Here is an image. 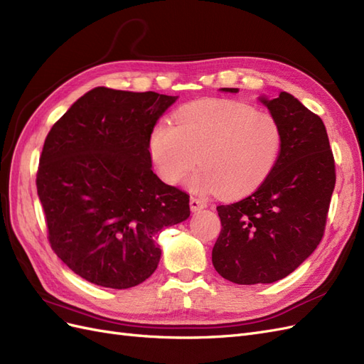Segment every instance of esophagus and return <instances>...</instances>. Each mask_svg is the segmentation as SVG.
Here are the masks:
<instances>
[{
	"mask_svg": "<svg viewBox=\"0 0 364 364\" xmlns=\"http://www.w3.org/2000/svg\"><path fill=\"white\" fill-rule=\"evenodd\" d=\"M190 206H191V211L196 213V211H200V209L206 208L208 202L205 199H202V197H191Z\"/></svg>",
	"mask_w": 364,
	"mask_h": 364,
	"instance_id": "34e87169",
	"label": "esophagus"
}]
</instances>
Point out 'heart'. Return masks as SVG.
I'll return each instance as SVG.
<instances>
[{
  "mask_svg": "<svg viewBox=\"0 0 364 364\" xmlns=\"http://www.w3.org/2000/svg\"><path fill=\"white\" fill-rule=\"evenodd\" d=\"M159 119L149 135V153L167 182H179L199 161L193 183L226 197L255 190L277 165L284 134L278 118L237 100H200Z\"/></svg>",
  "mask_w": 364,
  "mask_h": 364,
  "instance_id": "obj_1",
  "label": "heart"
}]
</instances>
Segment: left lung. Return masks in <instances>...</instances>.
Here are the masks:
<instances>
[{
  "mask_svg": "<svg viewBox=\"0 0 364 364\" xmlns=\"http://www.w3.org/2000/svg\"><path fill=\"white\" fill-rule=\"evenodd\" d=\"M220 91L237 94L238 87ZM258 100L282 127L279 159L255 193L217 206L222 232L213 264L220 277L240 285L279 281L311 255L323 237L336 185L334 156L321 117L284 91Z\"/></svg>",
  "mask_w": 364,
  "mask_h": 364,
  "instance_id": "left-lung-1",
  "label": "left lung"
}]
</instances>
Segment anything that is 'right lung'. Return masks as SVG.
<instances>
[{"label":"right lung","instance_id":"right-lung-1","mask_svg":"<svg viewBox=\"0 0 364 364\" xmlns=\"http://www.w3.org/2000/svg\"><path fill=\"white\" fill-rule=\"evenodd\" d=\"M178 97L98 86L43 142L38 196L56 255L92 284L130 289L156 270V238L190 217V196L151 170L149 135Z\"/></svg>","mask_w":364,"mask_h":364}]
</instances>
